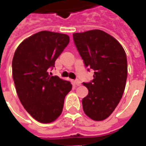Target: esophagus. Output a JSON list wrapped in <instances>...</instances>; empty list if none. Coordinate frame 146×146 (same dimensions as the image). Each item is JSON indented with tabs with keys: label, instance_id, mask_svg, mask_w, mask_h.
I'll return each mask as SVG.
<instances>
[{
	"label": "esophagus",
	"instance_id": "1",
	"mask_svg": "<svg viewBox=\"0 0 146 146\" xmlns=\"http://www.w3.org/2000/svg\"><path fill=\"white\" fill-rule=\"evenodd\" d=\"M74 84H75V85L76 86H80L81 84V83H80V81L79 80H76L74 81Z\"/></svg>",
	"mask_w": 146,
	"mask_h": 146
}]
</instances>
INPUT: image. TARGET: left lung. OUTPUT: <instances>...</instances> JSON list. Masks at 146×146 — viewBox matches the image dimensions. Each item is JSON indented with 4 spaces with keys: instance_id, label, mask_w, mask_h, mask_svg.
<instances>
[{
    "instance_id": "8db88e82",
    "label": "left lung",
    "mask_w": 146,
    "mask_h": 146,
    "mask_svg": "<svg viewBox=\"0 0 146 146\" xmlns=\"http://www.w3.org/2000/svg\"><path fill=\"white\" fill-rule=\"evenodd\" d=\"M73 40L94 79L83 83L88 95L83 98V110L91 119L101 121L112 114L124 92L127 61L122 45L100 30L73 33Z\"/></svg>"
}]
</instances>
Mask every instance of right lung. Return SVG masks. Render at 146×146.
Masks as SVG:
<instances>
[{
	"label": "right lung",
	"mask_w": 146,
	"mask_h": 146,
	"mask_svg": "<svg viewBox=\"0 0 146 146\" xmlns=\"http://www.w3.org/2000/svg\"><path fill=\"white\" fill-rule=\"evenodd\" d=\"M69 42L66 34L40 31L24 40L14 54L12 76L19 98L30 116L43 123L60 116L72 89L70 81L48 72Z\"/></svg>",
	"instance_id": "right-lung-1"
}]
</instances>
